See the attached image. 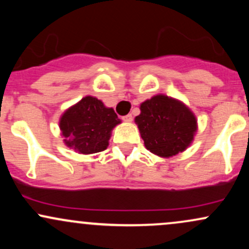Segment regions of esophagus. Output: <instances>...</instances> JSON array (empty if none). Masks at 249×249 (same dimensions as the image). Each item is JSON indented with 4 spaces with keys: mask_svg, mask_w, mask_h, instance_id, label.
Instances as JSON below:
<instances>
[{
    "mask_svg": "<svg viewBox=\"0 0 249 249\" xmlns=\"http://www.w3.org/2000/svg\"><path fill=\"white\" fill-rule=\"evenodd\" d=\"M123 119H124L125 122H132V119H133L132 113H128V115L124 116V117H123Z\"/></svg>",
    "mask_w": 249,
    "mask_h": 249,
    "instance_id": "34e87169",
    "label": "esophagus"
}]
</instances>
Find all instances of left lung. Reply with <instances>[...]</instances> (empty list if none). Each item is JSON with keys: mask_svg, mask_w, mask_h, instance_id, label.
Instances as JSON below:
<instances>
[{"mask_svg": "<svg viewBox=\"0 0 249 249\" xmlns=\"http://www.w3.org/2000/svg\"><path fill=\"white\" fill-rule=\"evenodd\" d=\"M136 123L147 150L160 157L182 152L196 130V117L182 103L167 96H154L141 105Z\"/></svg>", "mask_w": 249, "mask_h": 249, "instance_id": "obj_1", "label": "left lung"}]
</instances>
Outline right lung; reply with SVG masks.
Listing matches in <instances>:
<instances>
[{"mask_svg": "<svg viewBox=\"0 0 249 249\" xmlns=\"http://www.w3.org/2000/svg\"><path fill=\"white\" fill-rule=\"evenodd\" d=\"M119 123L113 108L88 96L65 111L59 126L68 146L76 152L91 154L107 150L111 130Z\"/></svg>", "mask_w": 249, "mask_h": 249, "instance_id": "1", "label": "right lung"}]
</instances>
